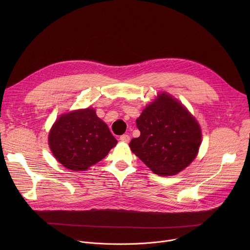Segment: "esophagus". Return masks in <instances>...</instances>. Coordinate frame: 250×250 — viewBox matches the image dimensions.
<instances>
[{
  "mask_svg": "<svg viewBox=\"0 0 250 250\" xmlns=\"http://www.w3.org/2000/svg\"><path fill=\"white\" fill-rule=\"evenodd\" d=\"M120 139L124 142H128L129 139H130V136L128 134H123V135L120 136Z\"/></svg>",
  "mask_w": 250,
  "mask_h": 250,
  "instance_id": "obj_1",
  "label": "esophagus"
}]
</instances>
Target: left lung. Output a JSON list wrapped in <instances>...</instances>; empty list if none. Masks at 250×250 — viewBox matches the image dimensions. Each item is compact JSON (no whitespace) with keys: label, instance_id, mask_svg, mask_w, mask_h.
Listing matches in <instances>:
<instances>
[{"label":"left lung","instance_id":"left-lung-1","mask_svg":"<svg viewBox=\"0 0 250 250\" xmlns=\"http://www.w3.org/2000/svg\"><path fill=\"white\" fill-rule=\"evenodd\" d=\"M140 135L129 142L131 151L153 173L171 176L179 173L196 158L201 127L185 106L162 93L136 120Z\"/></svg>","mask_w":250,"mask_h":250}]
</instances>
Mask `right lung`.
<instances>
[{"label": "right lung", "mask_w": 250, "mask_h": 250, "mask_svg": "<svg viewBox=\"0 0 250 250\" xmlns=\"http://www.w3.org/2000/svg\"><path fill=\"white\" fill-rule=\"evenodd\" d=\"M49 147L58 162L72 171H86L101 161L118 140L92 108L61 115L48 135Z\"/></svg>", "instance_id": "obj_1"}]
</instances>
